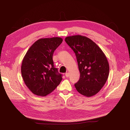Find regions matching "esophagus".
<instances>
[{
    "label": "esophagus",
    "instance_id": "34e87169",
    "mask_svg": "<svg viewBox=\"0 0 130 130\" xmlns=\"http://www.w3.org/2000/svg\"><path fill=\"white\" fill-rule=\"evenodd\" d=\"M69 75H70V74H69V73H65V76H66V77H69Z\"/></svg>",
    "mask_w": 130,
    "mask_h": 130
}]
</instances>
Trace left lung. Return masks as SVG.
<instances>
[{"instance_id":"1","label":"left lung","mask_w":130,"mask_h":130,"mask_svg":"<svg viewBox=\"0 0 130 130\" xmlns=\"http://www.w3.org/2000/svg\"><path fill=\"white\" fill-rule=\"evenodd\" d=\"M65 40L75 54L80 72L75 87L84 96H92L101 90L108 78L110 67L107 58L98 45L86 36H68Z\"/></svg>"}]
</instances>
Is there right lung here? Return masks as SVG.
I'll list each match as a JSON object with an SVG mask.
<instances>
[{
	"label": "right lung",
	"mask_w": 130,
	"mask_h": 130,
	"mask_svg": "<svg viewBox=\"0 0 130 130\" xmlns=\"http://www.w3.org/2000/svg\"><path fill=\"white\" fill-rule=\"evenodd\" d=\"M63 42L60 37L41 38L27 52L21 66L23 80L34 94L45 96L52 92L62 80L54 67L53 53Z\"/></svg>",
	"instance_id": "add662e5"
}]
</instances>
